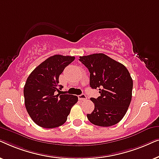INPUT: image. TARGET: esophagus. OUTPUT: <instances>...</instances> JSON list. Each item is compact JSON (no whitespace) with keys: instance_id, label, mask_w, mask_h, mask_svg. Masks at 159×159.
Wrapping results in <instances>:
<instances>
[{"instance_id":"34e87169","label":"esophagus","mask_w":159,"mask_h":159,"mask_svg":"<svg viewBox=\"0 0 159 159\" xmlns=\"http://www.w3.org/2000/svg\"><path fill=\"white\" fill-rule=\"evenodd\" d=\"M78 98H79L80 101H84V100L87 99V96L85 94H82L78 96Z\"/></svg>"}]
</instances>
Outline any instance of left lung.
<instances>
[{
  "mask_svg": "<svg viewBox=\"0 0 159 159\" xmlns=\"http://www.w3.org/2000/svg\"><path fill=\"white\" fill-rule=\"evenodd\" d=\"M90 71V85L98 89L101 95L91 98L95 108L87 114L88 120L100 127H110L119 122L127 111L132 100L133 82L122 64L103 53L80 56Z\"/></svg>",
  "mask_w": 159,
  "mask_h": 159,
  "instance_id": "left-lung-1",
  "label": "left lung"
}]
</instances>
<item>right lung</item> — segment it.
Segmentation results:
<instances>
[{"instance_id":"add662e5","label":"right lung","mask_w":159,"mask_h":159,"mask_svg":"<svg viewBox=\"0 0 159 159\" xmlns=\"http://www.w3.org/2000/svg\"><path fill=\"white\" fill-rule=\"evenodd\" d=\"M74 56H52L32 71L24 88L25 107L35 124L44 128H55L66 122L71 108L78 101L73 95L56 94L63 88L59 75L75 60Z\"/></svg>"}]
</instances>
